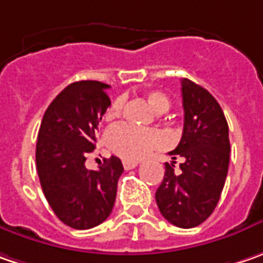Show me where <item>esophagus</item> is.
<instances>
[{
	"instance_id": "1",
	"label": "esophagus",
	"mask_w": 263,
	"mask_h": 263,
	"mask_svg": "<svg viewBox=\"0 0 263 263\" xmlns=\"http://www.w3.org/2000/svg\"><path fill=\"white\" fill-rule=\"evenodd\" d=\"M122 163H123V167H125L126 171H129V169H134L135 166H138V162H134V160H123Z\"/></svg>"
}]
</instances>
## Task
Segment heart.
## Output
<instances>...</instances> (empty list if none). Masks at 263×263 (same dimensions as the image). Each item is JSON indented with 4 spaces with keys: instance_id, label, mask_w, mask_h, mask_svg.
I'll return each instance as SVG.
<instances>
[{
    "instance_id": "1",
    "label": "heart",
    "mask_w": 263,
    "mask_h": 263,
    "mask_svg": "<svg viewBox=\"0 0 263 263\" xmlns=\"http://www.w3.org/2000/svg\"><path fill=\"white\" fill-rule=\"evenodd\" d=\"M147 101L156 113H163L169 109V98L160 91H150L147 94ZM123 109V98L113 100L104 115L106 120L119 118ZM107 147L115 154L128 160H140L145 156L163 147L165 137L156 129H141L131 125H116L106 135Z\"/></svg>"
}]
</instances>
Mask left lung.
<instances>
[{
  "mask_svg": "<svg viewBox=\"0 0 263 263\" xmlns=\"http://www.w3.org/2000/svg\"><path fill=\"white\" fill-rule=\"evenodd\" d=\"M184 131L172 159L165 163V177L156 191V203L163 218L179 228L204 222L215 211L230 165L228 123L218 101L208 89L187 78L181 81Z\"/></svg>",
  "mask_w": 263,
  "mask_h": 263,
  "instance_id": "1",
  "label": "left lung"
}]
</instances>
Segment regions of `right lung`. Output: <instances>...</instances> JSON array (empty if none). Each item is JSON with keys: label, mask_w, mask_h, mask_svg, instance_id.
<instances>
[{"label": "right lung", "mask_w": 263, "mask_h": 263, "mask_svg": "<svg viewBox=\"0 0 263 263\" xmlns=\"http://www.w3.org/2000/svg\"><path fill=\"white\" fill-rule=\"evenodd\" d=\"M107 88L98 81L66 86L48 106L38 132L36 171L44 196L57 218L74 230L94 228L109 218L123 172L116 156L98 171L85 166L110 106Z\"/></svg>", "instance_id": "right-lung-1"}]
</instances>
